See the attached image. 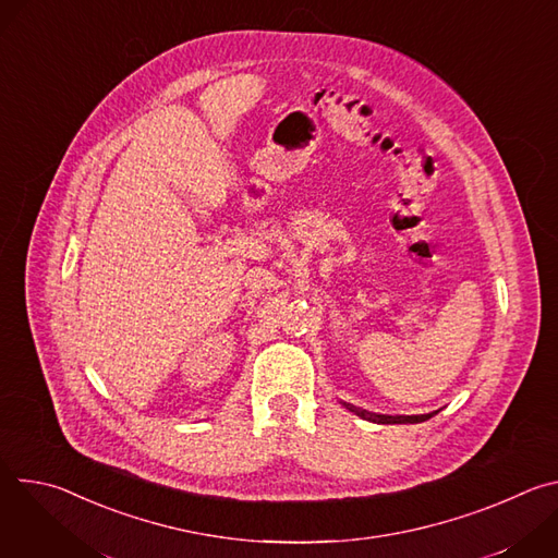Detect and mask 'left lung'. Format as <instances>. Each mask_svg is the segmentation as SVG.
Masks as SVG:
<instances>
[{"label":"left lung","mask_w":558,"mask_h":558,"mask_svg":"<svg viewBox=\"0 0 558 558\" xmlns=\"http://www.w3.org/2000/svg\"><path fill=\"white\" fill-rule=\"evenodd\" d=\"M340 404L347 409V411H351V413H355L357 417H362V420H366V422H373V424H420V422H426V420H430V417H435L439 411H433V413H426V415H379V413H368V411H364V409H357V407H353V404H347V402H342L340 400Z\"/></svg>","instance_id":"1"}]
</instances>
